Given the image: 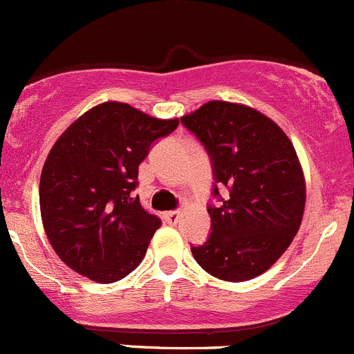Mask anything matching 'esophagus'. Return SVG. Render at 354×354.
<instances>
[{"label": "esophagus", "instance_id": "obj_1", "mask_svg": "<svg viewBox=\"0 0 354 354\" xmlns=\"http://www.w3.org/2000/svg\"><path fill=\"white\" fill-rule=\"evenodd\" d=\"M163 220H165L167 223H170V225H176L178 220H180V213H178V212H165V213H163Z\"/></svg>", "mask_w": 354, "mask_h": 354}]
</instances>
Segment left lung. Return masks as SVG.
Here are the masks:
<instances>
[{
  "label": "left lung",
  "mask_w": 354,
  "mask_h": 354,
  "mask_svg": "<svg viewBox=\"0 0 354 354\" xmlns=\"http://www.w3.org/2000/svg\"><path fill=\"white\" fill-rule=\"evenodd\" d=\"M180 122L212 156L215 182L229 187V198L208 208L212 234L192 257L220 281H251L284 254L303 220L306 182L295 146L248 104L208 101Z\"/></svg>",
  "instance_id": "8db88e82"
}]
</instances>
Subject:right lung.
<instances>
[{
  "label": "right lung",
  "instance_id": "add662e5",
  "mask_svg": "<svg viewBox=\"0 0 354 354\" xmlns=\"http://www.w3.org/2000/svg\"><path fill=\"white\" fill-rule=\"evenodd\" d=\"M178 118H156L106 101L80 115L51 148L39 182L44 232L59 260L100 284L127 277L162 220L139 196V163Z\"/></svg>",
  "mask_w": 354,
  "mask_h": 354
}]
</instances>
